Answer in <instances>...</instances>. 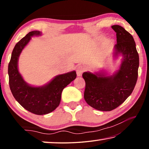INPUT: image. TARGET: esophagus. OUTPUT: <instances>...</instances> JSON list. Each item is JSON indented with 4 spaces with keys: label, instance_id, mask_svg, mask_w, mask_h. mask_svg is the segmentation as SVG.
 I'll list each match as a JSON object with an SVG mask.
<instances>
[{
    "label": "esophagus",
    "instance_id": "1",
    "mask_svg": "<svg viewBox=\"0 0 149 149\" xmlns=\"http://www.w3.org/2000/svg\"><path fill=\"white\" fill-rule=\"evenodd\" d=\"M85 70V67L84 65H79L77 68V76H81L82 75L83 72Z\"/></svg>",
    "mask_w": 149,
    "mask_h": 149
}]
</instances>
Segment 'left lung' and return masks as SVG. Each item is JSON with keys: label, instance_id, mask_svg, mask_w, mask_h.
<instances>
[{"label": "left lung", "instance_id": "left-lung-1", "mask_svg": "<svg viewBox=\"0 0 149 149\" xmlns=\"http://www.w3.org/2000/svg\"><path fill=\"white\" fill-rule=\"evenodd\" d=\"M112 28L116 33L115 55L123 56L119 71L112 76L91 72L82 74L85 81V101L100 111H111L122 104L132 94L138 77L139 58L133 36L119 25Z\"/></svg>", "mask_w": 149, "mask_h": 149}]
</instances>
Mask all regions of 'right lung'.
<instances>
[{
	"instance_id": "right-lung-1",
	"label": "right lung",
	"mask_w": 149,
	"mask_h": 149,
	"mask_svg": "<svg viewBox=\"0 0 149 149\" xmlns=\"http://www.w3.org/2000/svg\"><path fill=\"white\" fill-rule=\"evenodd\" d=\"M40 34L39 31H31L17 42L8 64V73L10 89L15 99L29 112L43 115L52 112L58 107L63 89L76 78L77 75L75 71L59 75L45 86L39 87H31L24 81L17 69V60L31 37Z\"/></svg>"
}]
</instances>
